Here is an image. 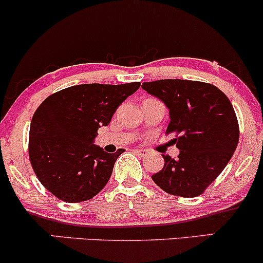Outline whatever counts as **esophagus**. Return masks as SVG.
Returning a JSON list of instances; mask_svg holds the SVG:
<instances>
[{"instance_id":"obj_1","label":"esophagus","mask_w":263,"mask_h":263,"mask_svg":"<svg viewBox=\"0 0 263 263\" xmlns=\"http://www.w3.org/2000/svg\"><path fill=\"white\" fill-rule=\"evenodd\" d=\"M134 153L140 158H144V156L147 155V150L145 149H134Z\"/></svg>"}]
</instances>
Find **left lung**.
<instances>
[{
    "label": "left lung",
    "mask_w": 263,
    "mask_h": 263,
    "mask_svg": "<svg viewBox=\"0 0 263 263\" xmlns=\"http://www.w3.org/2000/svg\"><path fill=\"white\" fill-rule=\"evenodd\" d=\"M169 109L166 134H175L176 160L163 155L164 167L152 179L171 195L195 197L225 169L238 143L237 118L217 87L185 79H160L141 84Z\"/></svg>",
    "instance_id": "8db88e82"
}]
</instances>
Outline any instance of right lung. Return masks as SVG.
I'll return each mask as SVG.
<instances>
[{"label":"right lung","mask_w":263,"mask_h":263,"mask_svg":"<svg viewBox=\"0 0 263 263\" xmlns=\"http://www.w3.org/2000/svg\"><path fill=\"white\" fill-rule=\"evenodd\" d=\"M139 87V82L79 84L43 100L32 118L28 153L38 180L49 193L62 201L81 202L107 185L124 149L109 154L94 139Z\"/></svg>","instance_id":"obj_1"}]
</instances>
